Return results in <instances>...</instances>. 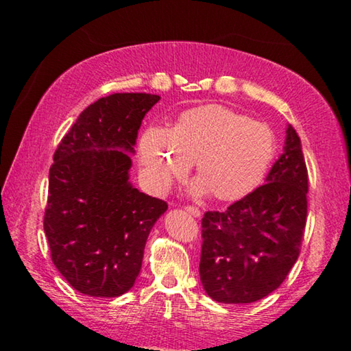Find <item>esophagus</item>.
<instances>
[{"instance_id":"34e87169","label":"esophagus","mask_w":351,"mask_h":351,"mask_svg":"<svg viewBox=\"0 0 351 351\" xmlns=\"http://www.w3.org/2000/svg\"><path fill=\"white\" fill-rule=\"evenodd\" d=\"M186 210L190 213V215L195 217V218L201 217V210L198 209V207H195V206H187V207H186Z\"/></svg>"}]
</instances>
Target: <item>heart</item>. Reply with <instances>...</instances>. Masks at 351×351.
<instances>
[{"instance_id":"obj_1","label":"heart","mask_w":351,"mask_h":351,"mask_svg":"<svg viewBox=\"0 0 351 351\" xmlns=\"http://www.w3.org/2000/svg\"><path fill=\"white\" fill-rule=\"evenodd\" d=\"M276 153V134L266 123L223 105L184 111L173 130L148 127L138 145L141 180L148 192L165 193L195 162L199 180L193 192H210L224 203L257 190Z\"/></svg>"}]
</instances>
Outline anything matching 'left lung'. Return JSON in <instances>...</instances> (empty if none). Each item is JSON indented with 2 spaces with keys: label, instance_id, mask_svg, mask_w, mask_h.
Returning a JSON list of instances; mask_svg holds the SVG:
<instances>
[{
  "label": "left lung",
  "instance_id": "obj_1",
  "mask_svg": "<svg viewBox=\"0 0 351 351\" xmlns=\"http://www.w3.org/2000/svg\"><path fill=\"white\" fill-rule=\"evenodd\" d=\"M308 170L300 138L288 125L283 154L266 184L228 207L204 213L199 277L221 304H251L277 289L300 254Z\"/></svg>",
  "mask_w": 351,
  "mask_h": 351
}]
</instances>
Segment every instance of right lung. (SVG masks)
Instances as JSON below:
<instances>
[{"label": "right lung", "mask_w": 351, "mask_h": 351, "mask_svg": "<svg viewBox=\"0 0 351 351\" xmlns=\"http://www.w3.org/2000/svg\"><path fill=\"white\" fill-rule=\"evenodd\" d=\"M159 99L116 93L96 100L54 153L43 228L56 268L82 294L117 297L132 289L148 234L169 207L128 181V153Z\"/></svg>", "instance_id": "right-lung-1"}]
</instances>
